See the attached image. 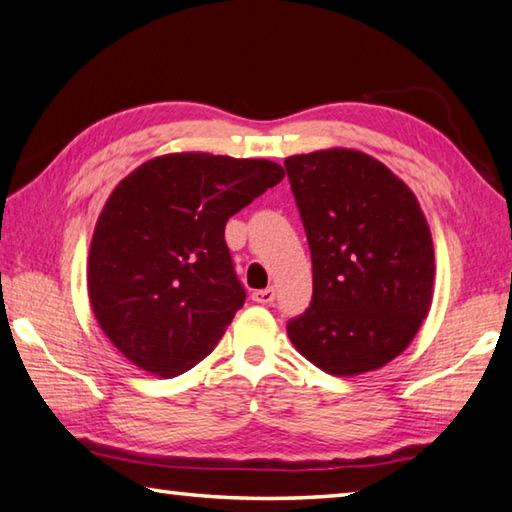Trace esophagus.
I'll use <instances>...</instances> for the list:
<instances>
[{
    "instance_id": "34e87169",
    "label": "esophagus",
    "mask_w": 512,
    "mask_h": 512,
    "mask_svg": "<svg viewBox=\"0 0 512 512\" xmlns=\"http://www.w3.org/2000/svg\"><path fill=\"white\" fill-rule=\"evenodd\" d=\"M250 297H253V302L257 304H273L275 288H262V291H255Z\"/></svg>"
}]
</instances>
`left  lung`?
Listing matches in <instances>:
<instances>
[{
    "label": "left lung",
    "instance_id": "obj_1",
    "mask_svg": "<svg viewBox=\"0 0 512 512\" xmlns=\"http://www.w3.org/2000/svg\"><path fill=\"white\" fill-rule=\"evenodd\" d=\"M313 262V297L286 324L293 347L331 376L385 367L430 313L434 246L416 194L347 147L284 161Z\"/></svg>",
    "mask_w": 512,
    "mask_h": 512
}]
</instances>
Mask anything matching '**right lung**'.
<instances>
[{
	"label": "right lung",
	"mask_w": 512,
	"mask_h": 512,
	"mask_svg": "<svg viewBox=\"0 0 512 512\" xmlns=\"http://www.w3.org/2000/svg\"><path fill=\"white\" fill-rule=\"evenodd\" d=\"M282 179L266 159L181 152L116 185L91 239L87 286L100 329L129 362L172 378L217 347L246 300L226 221Z\"/></svg>",
	"instance_id": "1"
}]
</instances>
